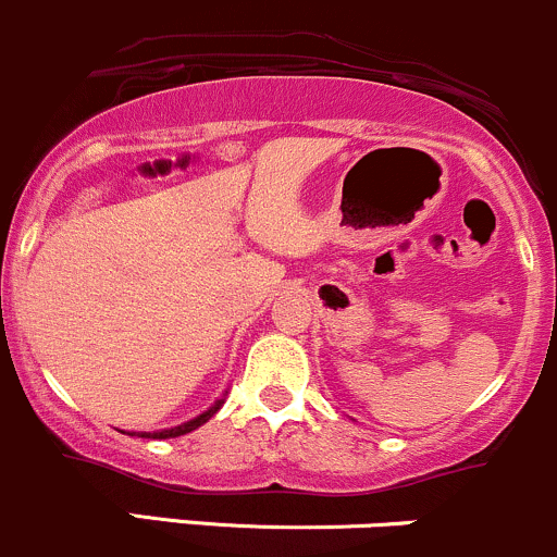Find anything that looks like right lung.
Here are the masks:
<instances>
[{
  "mask_svg": "<svg viewBox=\"0 0 557 557\" xmlns=\"http://www.w3.org/2000/svg\"><path fill=\"white\" fill-rule=\"evenodd\" d=\"M220 406H223V400H218V404H214L212 409H207L205 414H199V417H196V420H190V422H185V424H177V428H172V430H161V433H140V438H177V435H185V433H190V430L201 428V424H205L209 417L218 414Z\"/></svg>",
  "mask_w": 557,
  "mask_h": 557,
  "instance_id": "1",
  "label": "right lung"
}]
</instances>
